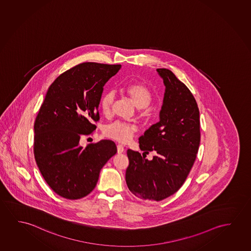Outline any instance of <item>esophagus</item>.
<instances>
[{
  "mask_svg": "<svg viewBox=\"0 0 251 251\" xmlns=\"http://www.w3.org/2000/svg\"><path fill=\"white\" fill-rule=\"evenodd\" d=\"M124 147L122 145V144H118L117 145V153L118 154H121V153H124Z\"/></svg>",
  "mask_w": 251,
  "mask_h": 251,
  "instance_id": "34e87169",
  "label": "esophagus"
}]
</instances>
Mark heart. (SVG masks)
Wrapping results in <instances>:
<instances>
[{
  "mask_svg": "<svg viewBox=\"0 0 251 251\" xmlns=\"http://www.w3.org/2000/svg\"><path fill=\"white\" fill-rule=\"evenodd\" d=\"M124 90L127 97L131 99L134 104L142 111H145L147 107L151 104V101L153 100V95L151 90L143 83H130L127 85ZM115 100V91L108 90L103 94L100 100V108L103 115L109 116L111 114L112 107ZM135 131L136 127L134 124L116 121L105 126L103 133L105 136L110 139L116 140L120 143H126L132 139Z\"/></svg>",
  "mask_w": 251,
  "mask_h": 251,
  "instance_id": "b5f03b06",
  "label": "heart"
}]
</instances>
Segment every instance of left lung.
Returning a JSON list of instances; mask_svg holds the SVG:
<instances>
[{
	"mask_svg": "<svg viewBox=\"0 0 251 251\" xmlns=\"http://www.w3.org/2000/svg\"><path fill=\"white\" fill-rule=\"evenodd\" d=\"M165 92L157 124L140 136L143 153L155 151L150 161L127 150V188L143 200L162 201L176 193L193 166L200 145L199 108L192 93L172 71L157 69Z\"/></svg>",
	"mask_w": 251,
	"mask_h": 251,
	"instance_id": "8db88e82",
	"label": "left lung"
}]
</instances>
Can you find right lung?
<instances>
[{
    "mask_svg": "<svg viewBox=\"0 0 251 251\" xmlns=\"http://www.w3.org/2000/svg\"><path fill=\"white\" fill-rule=\"evenodd\" d=\"M121 67L83 62L59 75L48 89L34 125V154L44 180L60 197L88 196L101 168L117 152L110 140L85 149L79 142L96 129L103 87Z\"/></svg>",
    "mask_w": 251,
    "mask_h": 251,
    "instance_id": "1",
    "label": "right lung"
}]
</instances>
